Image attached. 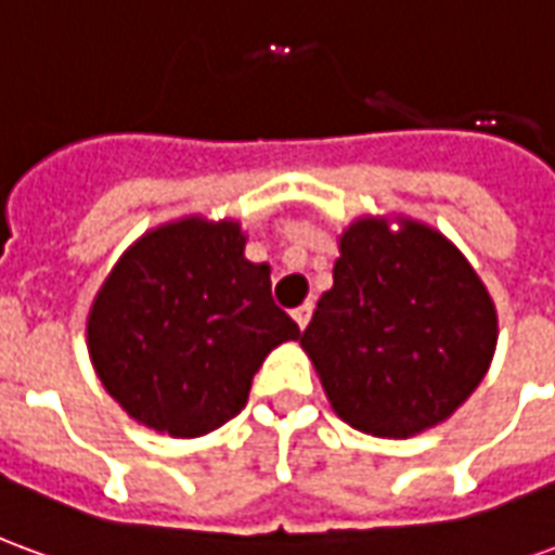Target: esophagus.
Returning <instances> with one entry per match:
<instances>
[{
    "label": "esophagus",
    "mask_w": 555,
    "mask_h": 555,
    "mask_svg": "<svg viewBox=\"0 0 555 555\" xmlns=\"http://www.w3.org/2000/svg\"><path fill=\"white\" fill-rule=\"evenodd\" d=\"M294 321H297V326H300V330H306V324H309V318H312V302H302V306H297V309H294Z\"/></svg>",
    "instance_id": "obj_1"
}]
</instances>
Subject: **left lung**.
<instances>
[{
    "instance_id": "8db88e82",
    "label": "left lung",
    "mask_w": 555,
    "mask_h": 555,
    "mask_svg": "<svg viewBox=\"0 0 555 555\" xmlns=\"http://www.w3.org/2000/svg\"><path fill=\"white\" fill-rule=\"evenodd\" d=\"M496 336L490 291L442 231L369 214L338 234L333 288L300 345L341 422L408 440L476 392Z\"/></svg>"
}]
</instances>
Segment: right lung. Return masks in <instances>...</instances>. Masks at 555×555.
Segmentation results:
<instances>
[{"label":"right lung","instance_id":"1","mask_svg":"<svg viewBox=\"0 0 555 555\" xmlns=\"http://www.w3.org/2000/svg\"><path fill=\"white\" fill-rule=\"evenodd\" d=\"M237 219L202 214L145 231L91 300L86 345L103 389L139 425L205 437L246 408L255 372L300 326L246 258Z\"/></svg>","mask_w":555,"mask_h":555}]
</instances>
